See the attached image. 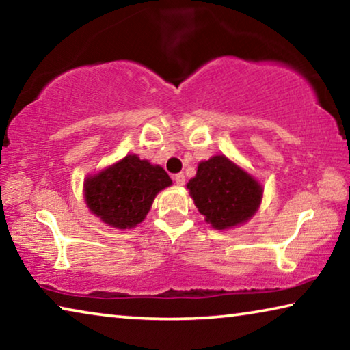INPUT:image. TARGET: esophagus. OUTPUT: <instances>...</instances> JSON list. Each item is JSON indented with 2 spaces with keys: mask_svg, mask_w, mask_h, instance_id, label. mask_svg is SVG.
<instances>
[{
  "mask_svg": "<svg viewBox=\"0 0 350 350\" xmlns=\"http://www.w3.org/2000/svg\"><path fill=\"white\" fill-rule=\"evenodd\" d=\"M174 180H176V184L177 185H184L185 184V176L184 174H182V173H179V174H176L174 176Z\"/></svg>",
  "mask_w": 350,
  "mask_h": 350,
  "instance_id": "34e87169",
  "label": "esophagus"
}]
</instances>
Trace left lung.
<instances>
[{"label": "left lung", "instance_id": "1", "mask_svg": "<svg viewBox=\"0 0 350 350\" xmlns=\"http://www.w3.org/2000/svg\"><path fill=\"white\" fill-rule=\"evenodd\" d=\"M187 188L199 213L218 230L251 219L263 196L262 185L226 155H213L199 163Z\"/></svg>", "mask_w": 350, "mask_h": 350}]
</instances>
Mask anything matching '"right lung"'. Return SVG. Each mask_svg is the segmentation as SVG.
<instances>
[{
    "instance_id": "add662e5",
    "label": "right lung",
    "mask_w": 350,
    "mask_h": 350,
    "mask_svg": "<svg viewBox=\"0 0 350 350\" xmlns=\"http://www.w3.org/2000/svg\"><path fill=\"white\" fill-rule=\"evenodd\" d=\"M173 180L159 165L126 155L84 184L87 207L103 223L115 229H131L140 224L151 208L154 198Z\"/></svg>"
}]
</instances>
